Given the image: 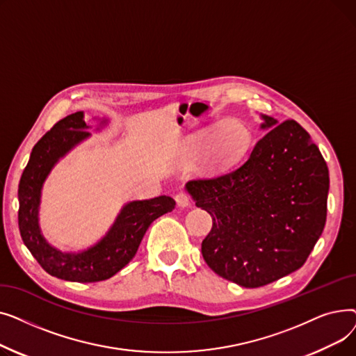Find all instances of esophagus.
I'll use <instances>...</instances> for the list:
<instances>
[{"label": "esophagus", "mask_w": 356, "mask_h": 356, "mask_svg": "<svg viewBox=\"0 0 356 356\" xmlns=\"http://www.w3.org/2000/svg\"><path fill=\"white\" fill-rule=\"evenodd\" d=\"M175 199H176L179 207H181V208L191 207V203H192V197L189 196V193H186V192H179V193L175 196Z\"/></svg>", "instance_id": "obj_1"}]
</instances>
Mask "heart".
Instances as JSON below:
<instances>
[{
	"label": "heart",
	"mask_w": 356,
	"mask_h": 356,
	"mask_svg": "<svg viewBox=\"0 0 356 356\" xmlns=\"http://www.w3.org/2000/svg\"><path fill=\"white\" fill-rule=\"evenodd\" d=\"M252 143L250 128L238 120L200 128L180 145V156L186 163L204 159L213 170H225L238 164L248 153Z\"/></svg>",
	"instance_id": "b5f03b06"
}]
</instances>
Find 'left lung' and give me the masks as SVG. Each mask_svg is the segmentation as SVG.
Wrapping results in <instances>:
<instances>
[{
    "instance_id": "left-lung-1",
    "label": "left lung",
    "mask_w": 356,
    "mask_h": 356,
    "mask_svg": "<svg viewBox=\"0 0 356 356\" xmlns=\"http://www.w3.org/2000/svg\"><path fill=\"white\" fill-rule=\"evenodd\" d=\"M270 129L232 170L193 179L186 189L212 216L202 241L212 271L242 287L270 284L300 268L322 235L329 170L307 131L294 120Z\"/></svg>"
}]
</instances>
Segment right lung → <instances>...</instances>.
Returning <instances> with one entry per match:
<instances>
[{"mask_svg": "<svg viewBox=\"0 0 356 356\" xmlns=\"http://www.w3.org/2000/svg\"><path fill=\"white\" fill-rule=\"evenodd\" d=\"M86 128L81 111L56 122L33 147L18 184V228L26 247L46 273L76 283L102 282L117 274L134 258L152 222L172 212L176 204L170 196L129 202L95 247L79 254L60 252L50 247L40 234L37 218L42 186L54 163L89 137Z\"/></svg>", "mask_w": 356, "mask_h": 356, "instance_id": "right-lung-1", "label": "right lung"}]
</instances>
